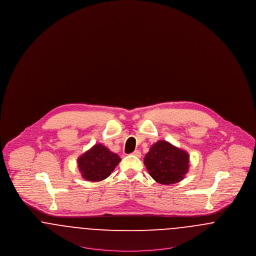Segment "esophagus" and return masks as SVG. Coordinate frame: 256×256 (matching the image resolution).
<instances>
[{
    "label": "esophagus",
    "mask_w": 256,
    "mask_h": 256,
    "mask_svg": "<svg viewBox=\"0 0 256 256\" xmlns=\"http://www.w3.org/2000/svg\"><path fill=\"white\" fill-rule=\"evenodd\" d=\"M132 154L136 158H141V152L140 150H134Z\"/></svg>",
    "instance_id": "34e87169"
}]
</instances>
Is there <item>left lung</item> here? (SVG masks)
Instances as JSON below:
<instances>
[{
	"label": "left lung",
	"mask_w": 256,
	"mask_h": 256,
	"mask_svg": "<svg viewBox=\"0 0 256 256\" xmlns=\"http://www.w3.org/2000/svg\"><path fill=\"white\" fill-rule=\"evenodd\" d=\"M144 164L156 182L174 184L182 180L189 170V154L169 142L160 140L150 146Z\"/></svg>",
	"instance_id": "obj_1"
}]
</instances>
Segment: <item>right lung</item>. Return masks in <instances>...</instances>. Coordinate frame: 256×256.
Listing matches in <instances>:
<instances>
[{
	"label": "right lung",
	"mask_w": 256,
	"mask_h": 256,
	"mask_svg": "<svg viewBox=\"0 0 256 256\" xmlns=\"http://www.w3.org/2000/svg\"><path fill=\"white\" fill-rule=\"evenodd\" d=\"M121 158L106 146L96 144L78 158V167L88 182H100L108 178Z\"/></svg>",
	"instance_id": "obj_1"
}]
</instances>
